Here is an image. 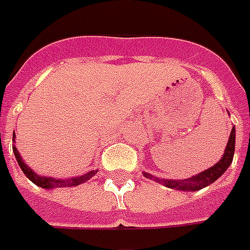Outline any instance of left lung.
I'll use <instances>...</instances> for the list:
<instances>
[{"instance_id":"8db88e82","label":"left lung","mask_w":250,"mask_h":250,"mask_svg":"<svg viewBox=\"0 0 250 250\" xmlns=\"http://www.w3.org/2000/svg\"><path fill=\"white\" fill-rule=\"evenodd\" d=\"M234 149H235V128L233 126L231 128V132H230L229 140H228V145L225 148V152L222 157L219 159L218 162L214 164L213 167L207 168L202 172L196 173L194 176L187 179H180V180H176V179H162L156 178L153 175H150L148 172H143L146 179H152L160 185L166 186L168 188H172V190L178 191H198L205 188L207 186H210L211 183H214L217 179H219L225 173V171L229 168V166L233 162V156H234Z\"/></svg>"}]
</instances>
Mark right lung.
I'll return each mask as SVG.
<instances>
[{
    "instance_id": "right-lung-1",
    "label": "right lung",
    "mask_w": 250,
    "mask_h": 250,
    "mask_svg": "<svg viewBox=\"0 0 250 250\" xmlns=\"http://www.w3.org/2000/svg\"><path fill=\"white\" fill-rule=\"evenodd\" d=\"M13 153H15L16 160L19 163V166L22 169V172L25 175L26 178L31 180L32 183H35L39 187L42 188H45V190H52V188H62V187H75V186L82 185V183H86L88 179H91L98 172V169H93L90 172H86L84 175H81V176H75V178L70 179H58V178H51V176H42L37 172H35L31 167H28V164H25V162L22 160L20 152L16 148V134L13 132Z\"/></svg>"
}]
</instances>
